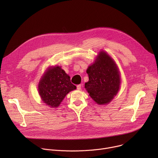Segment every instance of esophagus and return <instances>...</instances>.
<instances>
[{
	"label": "esophagus",
	"instance_id": "esophagus-1",
	"mask_svg": "<svg viewBox=\"0 0 158 158\" xmlns=\"http://www.w3.org/2000/svg\"><path fill=\"white\" fill-rule=\"evenodd\" d=\"M77 89L78 90H80V89H81V85H78L77 86Z\"/></svg>",
	"mask_w": 158,
	"mask_h": 158
}]
</instances>
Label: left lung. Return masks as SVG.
<instances>
[{
	"instance_id": "left-lung-1",
	"label": "left lung",
	"mask_w": 158,
	"mask_h": 158,
	"mask_svg": "<svg viewBox=\"0 0 158 158\" xmlns=\"http://www.w3.org/2000/svg\"><path fill=\"white\" fill-rule=\"evenodd\" d=\"M89 81L85 88L98 104L111 101L120 89V76L117 64L104 51H101L95 62L86 70Z\"/></svg>"
}]
</instances>
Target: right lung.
I'll return each instance as SVG.
<instances>
[{
	"label": "right lung",
	"instance_id": "obj_1",
	"mask_svg": "<svg viewBox=\"0 0 158 158\" xmlns=\"http://www.w3.org/2000/svg\"><path fill=\"white\" fill-rule=\"evenodd\" d=\"M76 89L70 76L59 66L49 67L38 84L41 100L51 107L59 106L66 94Z\"/></svg>",
	"mask_w": 158,
	"mask_h": 158
}]
</instances>
